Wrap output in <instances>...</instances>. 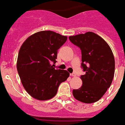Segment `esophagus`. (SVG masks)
<instances>
[{"mask_svg":"<svg viewBox=\"0 0 125 125\" xmlns=\"http://www.w3.org/2000/svg\"><path fill=\"white\" fill-rule=\"evenodd\" d=\"M70 75H71V76H72V77H74V76H75V75H75V73H72V74H71Z\"/></svg>","mask_w":125,"mask_h":125,"instance_id":"obj_1","label":"esophagus"}]
</instances>
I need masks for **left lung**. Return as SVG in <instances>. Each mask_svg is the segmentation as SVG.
<instances>
[{
    "mask_svg": "<svg viewBox=\"0 0 125 125\" xmlns=\"http://www.w3.org/2000/svg\"><path fill=\"white\" fill-rule=\"evenodd\" d=\"M69 38L81 50V67L85 72L80 77L82 86L73 90V96L83 103H94L103 96L113 81L115 71L113 51L101 37L92 32Z\"/></svg>",
    "mask_w": 125,
    "mask_h": 125,
    "instance_id": "1",
    "label": "left lung"
}]
</instances>
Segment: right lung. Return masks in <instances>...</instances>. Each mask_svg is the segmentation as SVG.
Returning <instances> with one entry per match:
<instances>
[{
	"label": "right lung",
	"mask_w": 125,
	"mask_h": 125,
	"mask_svg": "<svg viewBox=\"0 0 125 125\" xmlns=\"http://www.w3.org/2000/svg\"><path fill=\"white\" fill-rule=\"evenodd\" d=\"M67 37L45 30L33 33L22 44L18 56L17 71L29 95L39 100H50L58 86L69 77L65 70L55 69L58 50Z\"/></svg>",
	"instance_id": "add662e5"
}]
</instances>
